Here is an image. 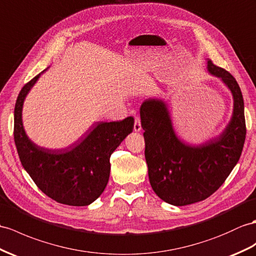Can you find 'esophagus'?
Instances as JSON below:
<instances>
[{
	"label": "esophagus",
	"mask_w": 256,
	"mask_h": 256,
	"mask_svg": "<svg viewBox=\"0 0 256 256\" xmlns=\"http://www.w3.org/2000/svg\"><path fill=\"white\" fill-rule=\"evenodd\" d=\"M134 130L136 132H139L142 130V126H141V120L140 118L136 117V120H134Z\"/></svg>",
	"instance_id": "obj_1"
}]
</instances>
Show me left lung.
Instances as JSON below:
<instances>
[{"mask_svg": "<svg viewBox=\"0 0 256 256\" xmlns=\"http://www.w3.org/2000/svg\"><path fill=\"white\" fill-rule=\"evenodd\" d=\"M206 70L225 84L234 101L230 120L218 136L200 144H189L177 134L164 100L148 98L140 108L150 184L158 198L175 206L213 194L238 163L244 144V103L238 82L210 60Z\"/></svg>", "mask_w": 256, "mask_h": 256, "instance_id": "8db88e82", "label": "left lung"}]
</instances>
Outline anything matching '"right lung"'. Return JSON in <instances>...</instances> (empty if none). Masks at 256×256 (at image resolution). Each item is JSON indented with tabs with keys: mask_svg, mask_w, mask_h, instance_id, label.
Listing matches in <instances>:
<instances>
[{
	"mask_svg": "<svg viewBox=\"0 0 256 256\" xmlns=\"http://www.w3.org/2000/svg\"><path fill=\"white\" fill-rule=\"evenodd\" d=\"M41 74L24 86L16 101L14 139L20 160L24 170L48 196L62 204L86 206L106 186L110 155L132 132L134 120L127 117L120 122H98L82 140L67 148H46L36 144L24 132L22 108Z\"/></svg>",
	"mask_w": 256,
	"mask_h": 256,
	"instance_id": "right-lung-1",
	"label": "right lung"
}]
</instances>
